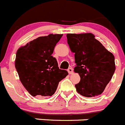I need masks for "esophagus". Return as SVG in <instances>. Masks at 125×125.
Instances as JSON below:
<instances>
[{
	"mask_svg": "<svg viewBox=\"0 0 125 125\" xmlns=\"http://www.w3.org/2000/svg\"><path fill=\"white\" fill-rule=\"evenodd\" d=\"M68 72L69 74H72L73 73V69L72 67H70L68 69Z\"/></svg>",
	"mask_w": 125,
	"mask_h": 125,
	"instance_id": "obj_1",
	"label": "esophagus"
}]
</instances>
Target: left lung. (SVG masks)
<instances>
[{"label":"left lung","instance_id":"8db88e82","mask_svg":"<svg viewBox=\"0 0 125 125\" xmlns=\"http://www.w3.org/2000/svg\"><path fill=\"white\" fill-rule=\"evenodd\" d=\"M67 43L75 53L80 81L75 85L78 93L85 97L101 95L115 71V57L91 33H67Z\"/></svg>","mask_w":125,"mask_h":125}]
</instances>
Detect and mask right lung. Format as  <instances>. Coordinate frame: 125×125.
<instances>
[{"label": "right lung", "instance_id": "1", "mask_svg": "<svg viewBox=\"0 0 125 125\" xmlns=\"http://www.w3.org/2000/svg\"><path fill=\"white\" fill-rule=\"evenodd\" d=\"M63 34L39 37L17 50L15 67L21 83L33 96L55 93L59 82L68 75L59 68L52 54Z\"/></svg>", "mask_w": 125, "mask_h": 125}]
</instances>
